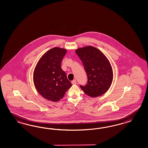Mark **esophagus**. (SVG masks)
Masks as SVG:
<instances>
[{"label":"esophagus","mask_w":148,"mask_h":148,"mask_svg":"<svg viewBox=\"0 0 148 148\" xmlns=\"http://www.w3.org/2000/svg\"><path fill=\"white\" fill-rule=\"evenodd\" d=\"M72 84L73 85H75L76 84V80H74L72 81Z\"/></svg>","instance_id":"obj_1"}]
</instances>
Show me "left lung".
<instances>
[{
	"label": "left lung",
	"mask_w": 148,
	"mask_h": 148,
	"mask_svg": "<svg viewBox=\"0 0 148 148\" xmlns=\"http://www.w3.org/2000/svg\"><path fill=\"white\" fill-rule=\"evenodd\" d=\"M88 76L85 86H80L85 94L95 98L105 93L112 84L113 73L111 63L98 49L86 46L75 50Z\"/></svg>",
	"instance_id": "1"
}]
</instances>
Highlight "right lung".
Here are the masks:
<instances>
[{"instance_id": "right-lung-1", "label": "right lung", "mask_w": 148, "mask_h": 148, "mask_svg": "<svg viewBox=\"0 0 148 148\" xmlns=\"http://www.w3.org/2000/svg\"><path fill=\"white\" fill-rule=\"evenodd\" d=\"M67 49L54 47L40 58L33 73V81L37 91L44 98L56 102L64 97L72 84L61 67Z\"/></svg>"}]
</instances>
